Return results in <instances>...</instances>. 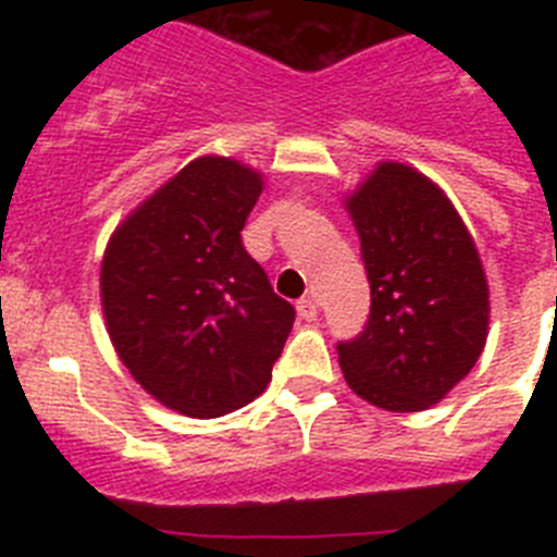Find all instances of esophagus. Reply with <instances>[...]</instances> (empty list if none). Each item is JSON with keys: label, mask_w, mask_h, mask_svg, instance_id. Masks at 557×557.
I'll list each match as a JSON object with an SVG mask.
<instances>
[{"label": "esophagus", "mask_w": 557, "mask_h": 557, "mask_svg": "<svg viewBox=\"0 0 557 557\" xmlns=\"http://www.w3.org/2000/svg\"><path fill=\"white\" fill-rule=\"evenodd\" d=\"M295 309H298V314H301L304 321H314V318H318V301H314L312 295H304L301 301L295 304Z\"/></svg>", "instance_id": "esophagus-1"}]
</instances>
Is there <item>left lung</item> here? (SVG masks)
I'll list each match as a JSON object with an SVG mask.
<instances>
[{
  "instance_id": "8db88e82",
  "label": "left lung",
  "mask_w": 557,
  "mask_h": 557,
  "mask_svg": "<svg viewBox=\"0 0 557 557\" xmlns=\"http://www.w3.org/2000/svg\"><path fill=\"white\" fill-rule=\"evenodd\" d=\"M371 314L337 343L348 387L391 412L437 405L488 337V282L469 228L426 175L385 161L348 198Z\"/></svg>"
}]
</instances>
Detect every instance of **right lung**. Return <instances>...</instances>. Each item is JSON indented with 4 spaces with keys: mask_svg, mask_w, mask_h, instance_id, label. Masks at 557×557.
Returning <instances> with one entry per match:
<instances>
[{
    "mask_svg": "<svg viewBox=\"0 0 557 557\" xmlns=\"http://www.w3.org/2000/svg\"><path fill=\"white\" fill-rule=\"evenodd\" d=\"M262 175L223 156L186 164L113 231L100 295L111 343L170 410L218 418L268 387L295 321L243 228Z\"/></svg>",
    "mask_w": 557,
    "mask_h": 557,
    "instance_id": "obj_1",
    "label": "right lung"
}]
</instances>
